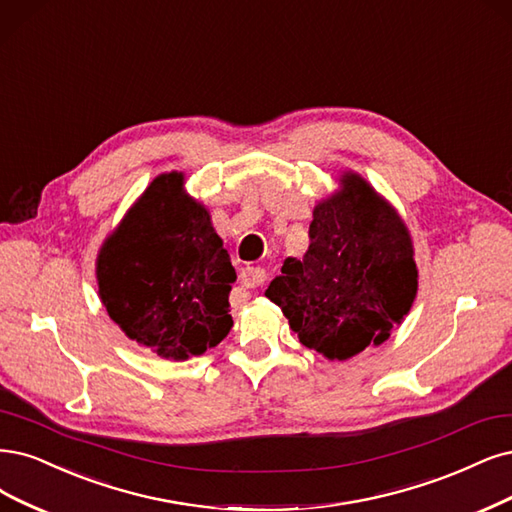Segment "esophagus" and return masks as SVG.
<instances>
[{
	"label": "esophagus",
	"instance_id": "34e87169",
	"mask_svg": "<svg viewBox=\"0 0 512 512\" xmlns=\"http://www.w3.org/2000/svg\"><path fill=\"white\" fill-rule=\"evenodd\" d=\"M264 281H267V273H264V269H260V267H248L241 273L243 288H258L264 284Z\"/></svg>",
	"mask_w": 512,
	"mask_h": 512
}]
</instances>
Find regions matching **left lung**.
Listing matches in <instances>:
<instances>
[{"label": "left lung", "instance_id": "8db88e82", "mask_svg": "<svg viewBox=\"0 0 512 512\" xmlns=\"http://www.w3.org/2000/svg\"><path fill=\"white\" fill-rule=\"evenodd\" d=\"M341 182L313 211L303 260L286 258L264 292L301 343L330 360L381 345L417 292L407 226L358 175Z\"/></svg>", "mask_w": 512, "mask_h": 512}]
</instances>
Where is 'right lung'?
Instances as JSON below:
<instances>
[{
	"label": "right lung",
	"instance_id": "right-lung-1",
	"mask_svg": "<svg viewBox=\"0 0 512 512\" xmlns=\"http://www.w3.org/2000/svg\"><path fill=\"white\" fill-rule=\"evenodd\" d=\"M167 173L129 211L97 258L101 301L129 339L186 360L216 347L233 326L237 273L203 205Z\"/></svg>",
	"mask_w": 512,
	"mask_h": 512
}]
</instances>
